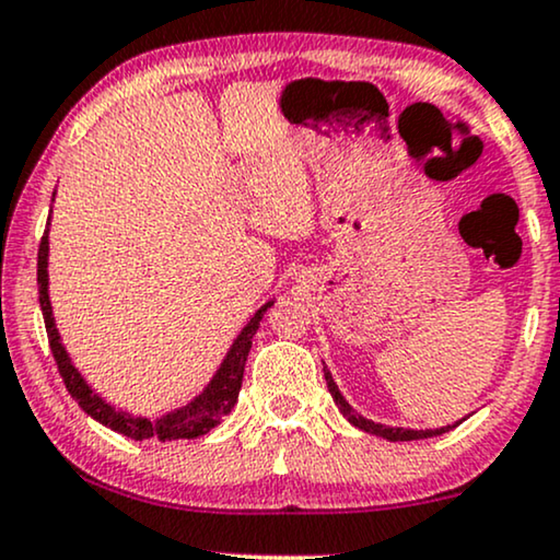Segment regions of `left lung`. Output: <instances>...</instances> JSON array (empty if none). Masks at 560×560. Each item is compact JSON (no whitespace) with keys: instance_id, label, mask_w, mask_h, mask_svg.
Masks as SVG:
<instances>
[{"instance_id":"8db88e82","label":"left lung","mask_w":560,"mask_h":560,"mask_svg":"<svg viewBox=\"0 0 560 560\" xmlns=\"http://www.w3.org/2000/svg\"><path fill=\"white\" fill-rule=\"evenodd\" d=\"M324 378H327V389L329 395H332L335 405L340 407V412L345 418H348V423H353L355 428H361V431L365 433H374V436L378 439H386V441H416V439H431V436H441V433L452 431L454 425H444V428H425V431H416V428H399V425H384V423H374V420L358 416V412L350 407L348 399L342 397L340 386H337V382L332 378V374H329V369L324 365Z\"/></svg>"}]
</instances>
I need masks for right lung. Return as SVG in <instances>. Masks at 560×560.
Here are the masks:
<instances>
[{
    "label": "right lung",
    "instance_id": "add662e5",
    "mask_svg": "<svg viewBox=\"0 0 560 560\" xmlns=\"http://www.w3.org/2000/svg\"><path fill=\"white\" fill-rule=\"evenodd\" d=\"M54 197H57V191H54ZM48 228H51V215H48L44 238H40V246H38V301H40V312H44L46 335H48V345H51L54 361H57L59 374L65 378L67 392L74 397V402H78L93 420H98V423L112 428V431L135 441H144V439L176 441V439H197V436H205V433H210L212 428H215L220 420L233 410V405L238 402L241 382H244L246 355L248 350H252V337L257 335L261 316H265V312L275 301H267L265 306H261L259 312L246 322V327L236 335V340L231 342L225 358L220 361L218 371L212 374L210 382H207L205 389L199 392L195 399H189L186 405L176 407V410L165 412V416L155 420L132 416V412L106 402V399H103L98 392L85 382V376L80 374L78 365L72 363V358L67 353L65 342H61L57 319H54L51 295H48Z\"/></svg>",
    "mask_w": 560,
    "mask_h": 560
}]
</instances>
